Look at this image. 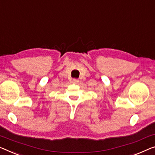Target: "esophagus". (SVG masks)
<instances>
[{"label": "esophagus", "instance_id": "1", "mask_svg": "<svg viewBox=\"0 0 155 155\" xmlns=\"http://www.w3.org/2000/svg\"><path fill=\"white\" fill-rule=\"evenodd\" d=\"M78 82H79V81H78V79H77V78H74V79H72V83H73V84H77Z\"/></svg>", "mask_w": 155, "mask_h": 155}]
</instances>
